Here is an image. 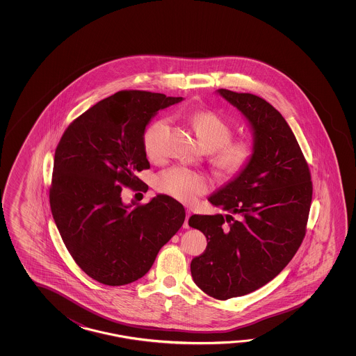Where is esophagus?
<instances>
[{
	"mask_svg": "<svg viewBox=\"0 0 356 356\" xmlns=\"http://www.w3.org/2000/svg\"><path fill=\"white\" fill-rule=\"evenodd\" d=\"M186 213H187V215H186V220H184V224H183V227H184V229H189L188 221L189 218H191V215H192V212H191V210H188V209H187V211H186Z\"/></svg>",
	"mask_w": 356,
	"mask_h": 356,
	"instance_id": "34e87169",
	"label": "esophagus"
}]
</instances>
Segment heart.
I'll return each mask as SVG.
<instances>
[{"instance_id": "b5f03b06", "label": "heart", "mask_w": 356, "mask_h": 356, "mask_svg": "<svg viewBox=\"0 0 356 356\" xmlns=\"http://www.w3.org/2000/svg\"><path fill=\"white\" fill-rule=\"evenodd\" d=\"M198 140L212 152L211 163L221 175L235 177L248 167L256 146L250 140L232 141V127L218 114L197 112L189 117ZM168 127L167 120L152 122L144 134V149L149 158H158L161 152V140ZM156 188L175 197L181 202L191 204L197 197L207 192L210 181L206 175L186 167L165 169L156 177Z\"/></svg>"}]
</instances>
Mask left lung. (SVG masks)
Returning <instances> with one entry per match:
<instances>
[{"instance_id":"8db88e82","label":"left lung","mask_w":356,"mask_h":356,"mask_svg":"<svg viewBox=\"0 0 356 356\" xmlns=\"http://www.w3.org/2000/svg\"><path fill=\"white\" fill-rule=\"evenodd\" d=\"M250 123L256 154L209 201L225 215H193L207 238L191 262L198 288L220 300L262 288L285 268L305 235L312 202L309 168L288 122L265 99L216 90Z\"/></svg>"}]
</instances>
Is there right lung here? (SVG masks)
Listing matches in <instances>:
<instances>
[{"label": "right lung", "mask_w": 356, "mask_h": 356, "mask_svg": "<svg viewBox=\"0 0 356 356\" xmlns=\"http://www.w3.org/2000/svg\"><path fill=\"white\" fill-rule=\"evenodd\" d=\"M150 91H118L72 122L56 149L49 202L62 241L77 266L109 286L138 280L181 229L184 207L167 195L149 204L122 201V187L146 189L147 124L181 102Z\"/></svg>", "instance_id": "1"}]
</instances>
